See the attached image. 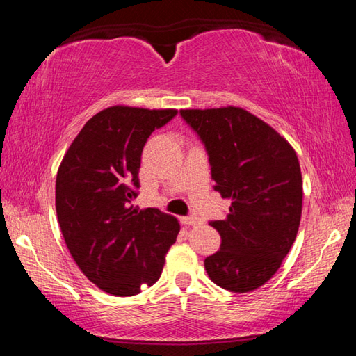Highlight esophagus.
<instances>
[{
	"label": "esophagus",
	"instance_id": "34e87169",
	"mask_svg": "<svg viewBox=\"0 0 356 356\" xmlns=\"http://www.w3.org/2000/svg\"><path fill=\"white\" fill-rule=\"evenodd\" d=\"M182 222H184V225H188V226H201L202 220L197 218V216H184Z\"/></svg>",
	"mask_w": 356,
	"mask_h": 356
}]
</instances>
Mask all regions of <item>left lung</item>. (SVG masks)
<instances>
[{
  "label": "left lung",
  "mask_w": 356,
  "mask_h": 356,
  "mask_svg": "<svg viewBox=\"0 0 356 356\" xmlns=\"http://www.w3.org/2000/svg\"><path fill=\"white\" fill-rule=\"evenodd\" d=\"M180 116L207 150L215 191L231 200L226 218L210 221L221 246L204 267L226 291H254L276 273L297 237L303 202L297 154L243 108L180 110Z\"/></svg>",
  "instance_id": "8db88e82"
}]
</instances>
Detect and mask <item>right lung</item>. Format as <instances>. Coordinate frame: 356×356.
<instances>
[{"instance_id":"1","label":"right lung","mask_w":356,"mask_h":356,"mask_svg":"<svg viewBox=\"0 0 356 356\" xmlns=\"http://www.w3.org/2000/svg\"><path fill=\"white\" fill-rule=\"evenodd\" d=\"M177 110L110 106L84 124L56 176V213L72 257L104 292L131 297L159 281L180 231L174 216L131 201L141 154Z\"/></svg>"}]
</instances>
